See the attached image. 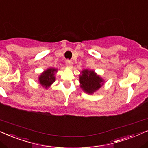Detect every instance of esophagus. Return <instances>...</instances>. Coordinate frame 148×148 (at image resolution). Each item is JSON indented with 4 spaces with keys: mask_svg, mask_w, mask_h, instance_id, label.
Instances as JSON below:
<instances>
[{
    "mask_svg": "<svg viewBox=\"0 0 148 148\" xmlns=\"http://www.w3.org/2000/svg\"><path fill=\"white\" fill-rule=\"evenodd\" d=\"M66 64L67 67H68V68H72L73 67V63L72 61L69 60H67L66 61Z\"/></svg>",
    "mask_w": 148,
    "mask_h": 148,
    "instance_id": "1",
    "label": "esophagus"
}]
</instances>
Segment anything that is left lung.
Instances as JSON below:
<instances>
[{
    "instance_id": "1",
    "label": "left lung",
    "mask_w": 148,
    "mask_h": 148,
    "mask_svg": "<svg viewBox=\"0 0 148 148\" xmlns=\"http://www.w3.org/2000/svg\"><path fill=\"white\" fill-rule=\"evenodd\" d=\"M80 87L86 93L91 94L99 89L103 84V80L93 70H84L80 75Z\"/></svg>"
}]
</instances>
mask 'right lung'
Listing matches in <instances>:
<instances>
[{"instance_id":"obj_1","label":"right lung","mask_w":148,"mask_h":148,"mask_svg":"<svg viewBox=\"0 0 148 148\" xmlns=\"http://www.w3.org/2000/svg\"><path fill=\"white\" fill-rule=\"evenodd\" d=\"M57 72H58V69L53 68H48L47 70H45L39 76L38 80L40 84L46 88L49 87L56 80L55 74Z\"/></svg>"}]
</instances>
